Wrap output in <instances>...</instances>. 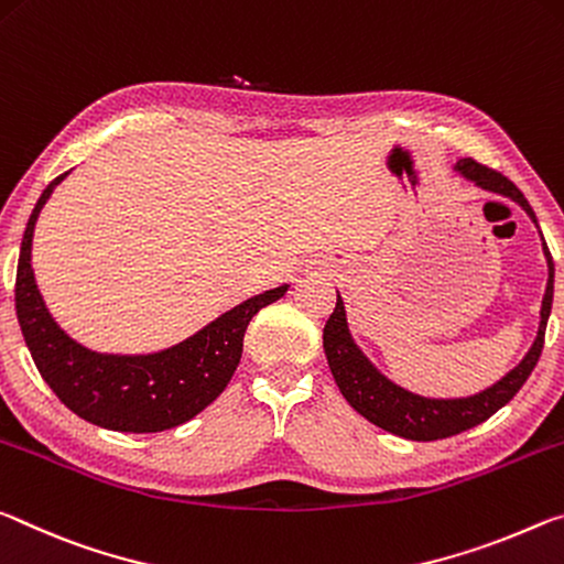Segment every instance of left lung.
Instances as JSON below:
<instances>
[{
	"mask_svg": "<svg viewBox=\"0 0 564 564\" xmlns=\"http://www.w3.org/2000/svg\"><path fill=\"white\" fill-rule=\"evenodd\" d=\"M455 172L467 182H475V187L479 189L495 192V195L512 199L514 205H520L528 212V217L534 221V227H538V217H534L530 202L524 199L522 192L517 189L505 174L485 167V164H477L475 160H457ZM542 252L544 260H547V288H544L540 307L538 337H534L528 355L520 359V365H514L510 372L500 377L495 384L467 397H424L417 392H410L408 387L397 384L390 377L382 375L380 369L372 365V359H369L355 343L352 332H349L345 302L337 292L335 312H332L327 319L325 337L322 339H325V355L332 369V377H335L345 400L352 404L365 420L377 424V427L392 432L397 437L417 442H432L459 435V432L492 417V414L505 408V404L520 392V387L528 382V377L534 365H538L542 352L544 329H547L552 310V294H555V264H552V254L547 249V242H544V237Z\"/></svg>",
	"mask_w": 564,
	"mask_h": 564,
	"instance_id": "obj_1",
	"label": "left lung"
}]
</instances>
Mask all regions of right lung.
Segmentation results:
<instances>
[{
    "mask_svg": "<svg viewBox=\"0 0 564 564\" xmlns=\"http://www.w3.org/2000/svg\"><path fill=\"white\" fill-rule=\"evenodd\" d=\"M47 184L26 221L14 304L24 343L42 380L77 414L97 427L115 432L172 430L217 400L232 380L242 357L245 329L257 312L284 297L290 284L254 294L197 329L182 343L147 355L95 352L72 339L44 304L32 270L34 225L57 184Z\"/></svg>",
    "mask_w": 564,
    "mask_h": 564,
    "instance_id": "obj_1",
    "label": "right lung"
}]
</instances>
